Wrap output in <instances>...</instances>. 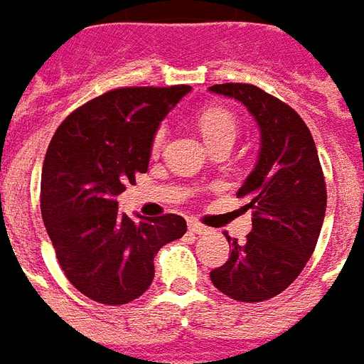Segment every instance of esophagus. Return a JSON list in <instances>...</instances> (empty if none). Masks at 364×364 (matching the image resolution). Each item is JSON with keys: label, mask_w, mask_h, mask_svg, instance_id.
Returning <instances> with one entry per match:
<instances>
[{"label": "esophagus", "mask_w": 364, "mask_h": 364, "mask_svg": "<svg viewBox=\"0 0 364 364\" xmlns=\"http://www.w3.org/2000/svg\"><path fill=\"white\" fill-rule=\"evenodd\" d=\"M188 231L196 233V235H208L210 233V229L202 225V223H198V221H188Z\"/></svg>", "instance_id": "obj_1"}]
</instances>
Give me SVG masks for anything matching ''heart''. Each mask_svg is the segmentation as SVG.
<instances>
[{"label":"heart","instance_id":"heart-1","mask_svg":"<svg viewBox=\"0 0 364 364\" xmlns=\"http://www.w3.org/2000/svg\"><path fill=\"white\" fill-rule=\"evenodd\" d=\"M198 127L202 131L203 139L208 145H215L221 141H235L237 133H239V121L233 113L225 109V107H208L198 115ZM166 139V127H161L154 131L153 141H151V149L153 153H159L164 145Z\"/></svg>","mask_w":364,"mask_h":364}]
</instances>
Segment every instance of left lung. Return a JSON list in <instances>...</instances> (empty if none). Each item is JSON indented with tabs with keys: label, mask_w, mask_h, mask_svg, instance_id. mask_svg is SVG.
Segmentation results:
<instances>
[{
	"label": "left lung",
	"mask_w": 364,
	"mask_h": 364,
	"mask_svg": "<svg viewBox=\"0 0 364 364\" xmlns=\"http://www.w3.org/2000/svg\"><path fill=\"white\" fill-rule=\"evenodd\" d=\"M210 90L241 102L260 129L259 161L237 192L252 210V231L243 245L233 239L231 257L211 270V282L231 300L264 301L292 284L316 249L326 178L310 129L290 105L252 84Z\"/></svg>",
	"instance_id": "obj_1"
}]
</instances>
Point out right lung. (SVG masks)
Here are the masks:
<instances>
[{
	"label": "right lung",
	"mask_w": 364,
	"mask_h": 364,
	"mask_svg": "<svg viewBox=\"0 0 364 364\" xmlns=\"http://www.w3.org/2000/svg\"><path fill=\"white\" fill-rule=\"evenodd\" d=\"M190 90H109L54 133L41 174V213L60 269L90 300L121 306L145 294L154 255L186 233V219L174 213H119L117 196L146 172L154 131Z\"/></svg>",
	"instance_id": "add662e5"
}]
</instances>
